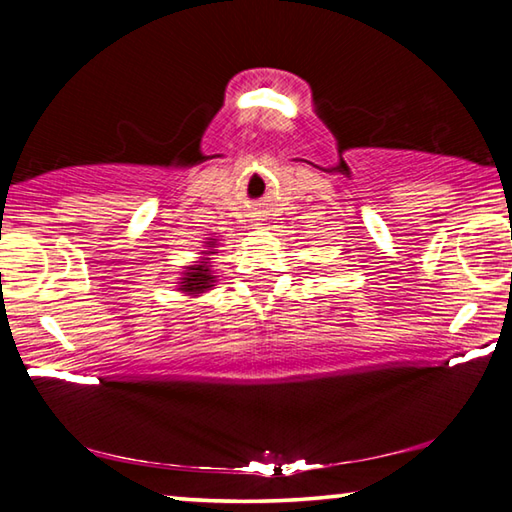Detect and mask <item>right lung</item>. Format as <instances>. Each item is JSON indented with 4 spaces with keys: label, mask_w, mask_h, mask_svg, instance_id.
Returning a JSON list of instances; mask_svg holds the SVG:
<instances>
[{
    "label": "right lung",
    "mask_w": 512,
    "mask_h": 512,
    "mask_svg": "<svg viewBox=\"0 0 512 512\" xmlns=\"http://www.w3.org/2000/svg\"><path fill=\"white\" fill-rule=\"evenodd\" d=\"M214 246H216V239L207 241V248L210 250H203V253L212 255ZM214 282H216V275H212V271H210V262L201 259V262L187 266V271L183 273V277H180L178 287H180V291L187 293V296H201V293L210 291L214 287Z\"/></svg>",
    "instance_id": "obj_1"
}]
</instances>
